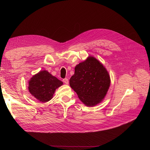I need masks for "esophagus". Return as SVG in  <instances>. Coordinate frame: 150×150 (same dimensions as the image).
<instances>
[{"mask_svg": "<svg viewBox=\"0 0 150 150\" xmlns=\"http://www.w3.org/2000/svg\"><path fill=\"white\" fill-rule=\"evenodd\" d=\"M62 81H63V82H64L65 84H68V83H69V80H68V79H67V78L63 79H62Z\"/></svg>", "mask_w": 150, "mask_h": 150, "instance_id": "obj_1", "label": "esophagus"}]
</instances>
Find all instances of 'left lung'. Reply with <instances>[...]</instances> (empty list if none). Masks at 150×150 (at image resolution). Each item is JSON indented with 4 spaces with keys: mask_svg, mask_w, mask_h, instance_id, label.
I'll return each mask as SVG.
<instances>
[{
    "mask_svg": "<svg viewBox=\"0 0 150 150\" xmlns=\"http://www.w3.org/2000/svg\"><path fill=\"white\" fill-rule=\"evenodd\" d=\"M111 83L106 68L96 58L89 56L75 67L69 84L86 106H94L106 96Z\"/></svg>",
    "mask_w": 150,
    "mask_h": 150,
    "instance_id": "obj_1",
    "label": "left lung"
}]
</instances>
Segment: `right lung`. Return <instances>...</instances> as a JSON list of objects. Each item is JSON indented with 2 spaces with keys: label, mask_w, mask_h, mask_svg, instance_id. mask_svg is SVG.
I'll return each mask as SVG.
<instances>
[{
  "label": "right lung",
  "mask_w": 150,
  "mask_h": 150,
  "mask_svg": "<svg viewBox=\"0 0 150 150\" xmlns=\"http://www.w3.org/2000/svg\"><path fill=\"white\" fill-rule=\"evenodd\" d=\"M63 84L61 81L47 71H40L29 81V91L40 102L51 100L57 88Z\"/></svg>",
  "instance_id": "obj_1"
}]
</instances>
